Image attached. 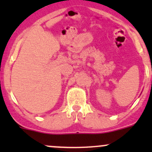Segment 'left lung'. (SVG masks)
<instances>
[{
	"label": "left lung",
	"mask_w": 152,
	"mask_h": 152,
	"mask_svg": "<svg viewBox=\"0 0 152 152\" xmlns=\"http://www.w3.org/2000/svg\"><path fill=\"white\" fill-rule=\"evenodd\" d=\"M151 70H152V68H151ZM151 84H152V82H151Z\"/></svg>",
	"instance_id": "left-lung-1"
}]
</instances>
